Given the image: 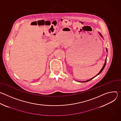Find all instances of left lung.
I'll return each instance as SVG.
<instances>
[{
	"instance_id": "1",
	"label": "left lung",
	"mask_w": 121,
	"mask_h": 121,
	"mask_svg": "<svg viewBox=\"0 0 121 121\" xmlns=\"http://www.w3.org/2000/svg\"><path fill=\"white\" fill-rule=\"evenodd\" d=\"M99 32V34L100 35V36L103 39V36H102V35L101 34H100V32ZM106 52L107 53H108V50H107V49L106 48ZM107 56H106V59H105V63H104V65H103V66H102V68L101 69V70H100V71L99 72V73L97 75H96L95 77H93V78H92L91 79H89V80H86V81H78V82H88V81H90L92 79H93V78H94L95 77H96L97 76H98V75H99L100 73H101V72L103 71V70L104 69V67H105V65H106V61H107Z\"/></svg>"
}]
</instances>
